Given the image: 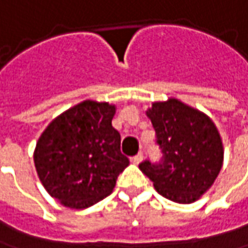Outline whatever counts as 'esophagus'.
<instances>
[{
  "label": "esophagus",
  "instance_id": "34e87169",
  "mask_svg": "<svg viewBox=\"0 0 248 248\" xmlns=\"http://www.w3.org/2000/svg\"><path fill=\"white\" fill-rule=\"evenodd\" d=\"M142 160H144V155H142V153H138L137 156H134V157L131 159V161H133L134 164H140Z\"/></svg>",
  "mask_w": 248,
  "mask_h": 248
}]
</instances>
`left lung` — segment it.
<instances>
[{
  "mask_svg": "<svg viewBox=\"0 0 248 248\" xmlns=\"http://www.w3.org/2000/svg\"><path fill=\"white\" fill-rule=\"evenodd\" d=\"M163 160L140 170L157 193L178 203H193L212 187L224 161V146L213 121L202 111L170 97L146 110Z\"/></svg>",
  "mask_w": 248,
  "mask_h": 248,
  "instance_id": "left-lung-1",
  "label": "left lung"
}]
</instances>
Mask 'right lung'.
I'll return each mask as SVG.
<instances>
[{
	"mask_svg": "<svg viewBox=\"0 0 248 248\" xmlns=\"http://www.w3.org/2000/svg\"><path fill=\"white\" fill-rule=\"evenodd\" d=\"M114 104L84 100L54 118L36 142L33 163L53 198L70 209H85L112 193L129 166L121 134L112 127Z\"/></svg>",
	"mask_w": 248,
	"mask_h": 248,
	"instance_id": "obj_1",
	"label": "right lung"
}]
</instances>
